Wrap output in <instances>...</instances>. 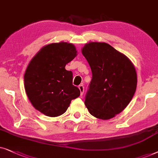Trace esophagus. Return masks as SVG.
Instances as JSON below:
<instances>
[{
  "label": "esophagus",
  "mask_w": 158,
  "mask_h": 158,
  "mask_svg": "<svg viewBox=\"0 0 158 158\" xmlns=\"http://www.w3.org/2000/svg\"><path fill=\"white\" fill-rule=\"evenodd\" d=\"M79 89L80 90V92H81V95H82L84 92H85V87H84L83 85H79Z\"/></svg>",
  "instance_id": "obj_1"
}]
</instances>
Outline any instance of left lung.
<instances>
[{"instance_id":"8db88e82","label":"left lung","mask_w":158,"mask_h":158,"mask_svg":"<svg viewBox=\"0 0 158 158\" xmlns=\"http://www.w3.org/2000/svg\"><path fill=\"white\" fill-rule=\"evenodd\" d=\"M81 52L92 73L85 106L98 118H112L124 110L135 93V68L127 56L108 43H89Z\"/></svg>"}]
</instances>
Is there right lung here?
Instances as JSON below:
<instances>
[{
  "instance_id": "1",
  "label": "right lung",
  "mask_w": 158,
  "mask_h": 158,
  "mask_svg": "<svg viewBox=\"0 0 158 158\" xmlns=\"http://www.w3.org/2000/svg\"><path fill=\"white\" fill-rule=\"evenodd\" d=\"M77 56L73 44L52 43L37 52L27 66L24 87L32 106L47 116L66 112L71 101L80 95L73 85V73L65 69Z\"/></svg>"
}]
</instances>
